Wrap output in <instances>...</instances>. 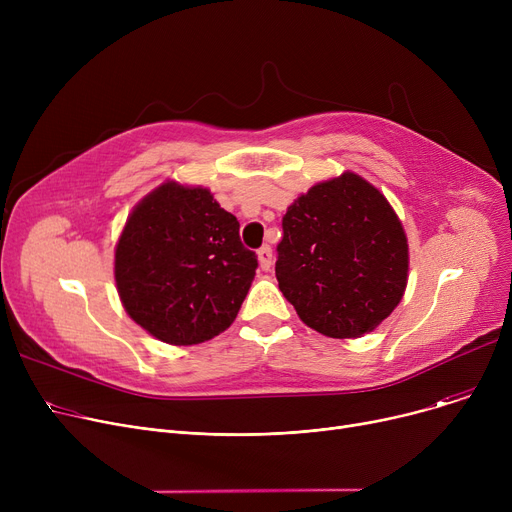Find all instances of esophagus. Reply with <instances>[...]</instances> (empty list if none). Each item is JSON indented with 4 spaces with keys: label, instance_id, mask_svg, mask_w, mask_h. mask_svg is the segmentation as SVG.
Returning <instances> with one entry per match:
<instances>
[{
    "label": "esophagus",
    "instance_id": "esophagus-1",
    "mask_svg": "<svg viewBox=\"0 0 512 512\" xmlns=\"http://www.w3.org/2000/svg\"><path fill=\"white\" fill-rule=\"evenodd\" d=\"M257 255H259L261 270H263V272L270 270V267H272V247H270V245H263V247L257 251Z\"/></svg>",
    "mask_w": 512,
    "mask_h": 512
}]
</instances>
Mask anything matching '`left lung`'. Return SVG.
I'll use <instances>...</instances> for the list:
<instances>
[{"instance_id":"8db88e82","label":"left lung","mask_w":512,"mask_h":512,"mask_svg":"<svg viewBox=\"0 0 512 512\" xmlns=\"http://www.w3.org/2000/svg\"><path fill=\"white\" fill-rule=\"evenodd\" d=\"M282 230L276 278L309 328L359 338L400 303L407 236L386 197L361 176L315 184L288 207Z\"/></svg>"}]
</instances>
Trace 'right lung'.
<instances>
[{
    "label": "right lung",
    "mask_w": 512,
    "mask_h": 512,
    "mask_svg": "<svg viewBox=\"0 0 512 512\" xmlns=\"http://www.w3.org/2000/svg\"><path fill=\"white\" fill-rule=\"evenodd\" d=\"M238 228L207 188H155L130 213L116 247L126 313L168 344H197L224 332L259 265Z\"/></svg>",
    "instance_id": "right-lung-1"
}]
</instances>
